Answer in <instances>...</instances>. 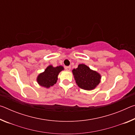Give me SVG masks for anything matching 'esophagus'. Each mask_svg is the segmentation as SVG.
I'll list each match as a JSON object with an SVG mask.
<instances>
[{
	"mask_svg": "<svg viewBox=\"0 0 135 135\" xmlns=\"http://www.w3.org/2000/svg\"><path fill=\"white\" fill-rule=\"evenodd\" d=\"M65 69L66 70H67V71H70V69H71V67H70V66H67V67H65Z\"/></svg>",
	"mask_w": 135,
	"mask_h": 135,
	"instance_id": "obj_1",
	"label": "esophagus"
}]
</instances>
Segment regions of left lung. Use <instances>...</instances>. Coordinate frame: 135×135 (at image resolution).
Returning a JSON list of instances; mask_svg holds the SVG:
<instances>
[{
    "label": "left lung",
    "mask_w": 135,
    "mask_h": 135,
    "mask_svg": "<svg viewBox=\"0 0 135 135\" xmlns=\"http://www.w3.org/2000/svg\"><path fill=\"white\" fill-rule=\"evenodd\" d=\"M72 71L77 84L82 89L92 90L100 83V75L86 65L80 64Z\"/></svg>",
    "instance_id": "1"
}]
</instances>
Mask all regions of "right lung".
Masks as SVG:
<instances>
[{"label": "right lung", "mask_w": 135, "mask_h": 135, "mask_svg": "<svg viewBox=\"0 0 135 135\" xmlns=\"http://www.w3.org/2000/svg\"><path fill=\"white\" fill-rule=\"evenodd\" d=\"M63 70L64 68L62 66H58L56 67H54L52 65L48 66L44 72L40 73L38 76L37 83L40 86L46 88L54 86L58 80V74Z\"/></svg>", "instance_id": "obj_1"}]
</instances>
